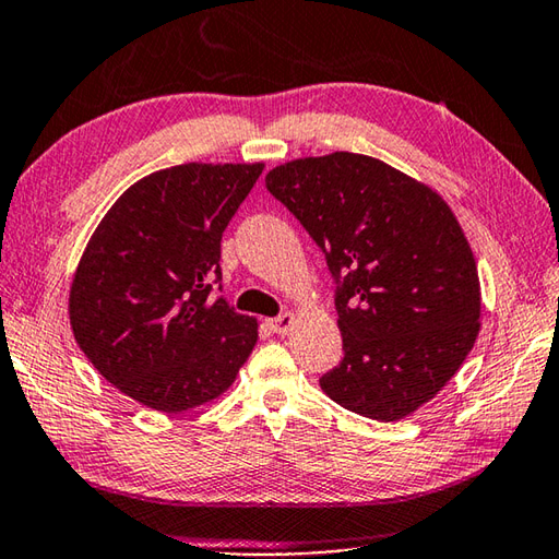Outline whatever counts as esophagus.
<instances>
[{"label":"esophagus","instance_id":"obj_1","mask_svg":"<svg viewBox=\"0 0 559 559\" xmlns=\"http://www.w3.org/2000/svg\"><path fill=\"white\" fill-rule=\"evenodd\" d=\"M294 323H296V316H294L292 311H287V313L277 316V318H272V321H270V328L275 330L277 335H287Z\"/></svg>","mask_w":559,"mask_h":559}]
</instances>
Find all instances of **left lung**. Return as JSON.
Listing matches in <instances>:
<instances>
[{"label": "left lung", "instance_id": "obj_1", "mask_svg": "<svg viewBox=\"0 0 559 559\" xmlns=\"http://www.w3.org/2000/svg\"><path fill=\"white\" fill-rule=\"evenodd\" d=\"M265 186L340 282L345 357L323 373V393L379 423L413 415L480 333V277L453 210L423 180L352 152L294 158Z\"/></svg>", "mask_w": 559, "mask_h": 559}]
</instances>
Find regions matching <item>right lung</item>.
I'll use <instances>...</instances> for the list:
<instances>
[{"label":"right lung","mask_w":559,"mask_h":559,"mask_svg":"<svg viewBox=\"0 0 559 559\" xmlns=\"http://www.w3.org/2000/svg\"><path fill=\"white\" fill-rule=\"evenodd\" d=\"M265 164H180L130 186L91 234L70 323L96 371L158 413L212 403L258 343V321L214 299L222 234Z\"/></svg>","instance_id":"obj_1"}]
</instances>
